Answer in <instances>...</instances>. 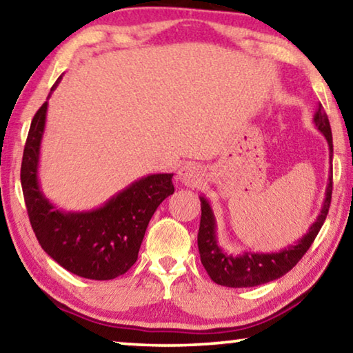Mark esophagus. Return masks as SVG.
<instances>
[{
    "label": "esophagus",
    "mask_w": 353,
    "mask_h": 353,
    "mask_svg": "<svg viewBox=\"0 0 353 353\" xmlns=\"http://www.w3.org/2000/svg\"><path fill=\"white\" fill-rule=\"evenodd\" d=\"M176 176L188 188H197L202 183V170L195 164H184L178 169Z\"/></svg>",
    "instance_id": "obj_1"
}]
</instances>
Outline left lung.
Here are the masks:
<instances>
[{
	"instance_id": "8db88e82",
	"label": "left lung",
	"mask_w": 353,
	"mask_h": 353,
	"mask_svg": "<svg viewBox=\"0 0 353 353\" xmlns=\"http://www.w3.org/2000/svg\"><path fill=\"white\" fill-rule=\"evenodd\" d=\"M314 124L327 139L330 150V175L328 184L325 189V200L317 216L316 222L309 227L305 236L300 238L294 246H287L279 252H249L241 254H227L219 246L218 236H216V218L211 210L208 200L200 195V207H202V216H200V227L197 235V245L200 252V260L207 270L210 278L216 284L225 287H256L260 284H267L271 281L281 278L300 262L306 251L311 248L312 241L316 240L319 230L322 229L325 219H327L330 203H332L333 192V137L332 128L327 113H325L322 104L317 105L316 115H314Z\"/></svg>"
}]
</instances>
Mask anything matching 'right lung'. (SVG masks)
Returning <instances> with one entry per match:
<instances>
[{
	"instance_id": "1",
	"label": "right lung",
	"mask_w": 353,
	"mask_h": 353,
	"mask_svg": "<svg viewBox=\"0 0 353 353\" xmlns=\"http://www.w3.org/2000/svg\"><path fill=\"white\" fill-rule=\"evenodd\" d=\"M48 97L31 121L20 169L31 227L42 249L70 273L94 281L115 279L135 263L151 216L175 192L173 173L140 178L91 211L57 208L42 192L37 176Z\"/></svg>"
}]
</instances>
